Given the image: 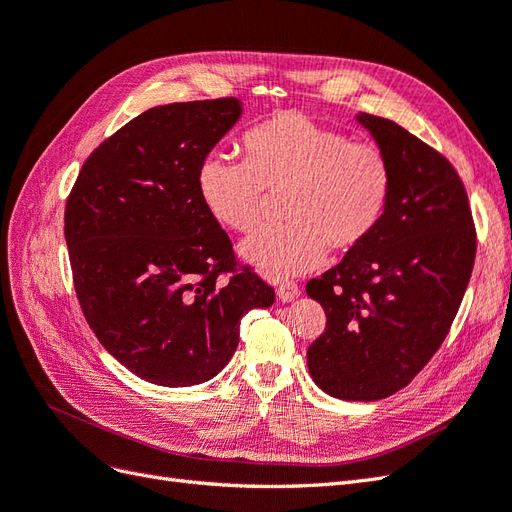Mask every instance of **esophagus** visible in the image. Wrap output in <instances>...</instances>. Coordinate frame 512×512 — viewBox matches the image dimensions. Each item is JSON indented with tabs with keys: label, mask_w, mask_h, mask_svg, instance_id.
<instances>
[{
	"label": "esophagus",
	"mask_w": 512,
	"mask_h": 512,
	"mask_svg": "<svg viewBox=\"0 0 512 512\" xmlns=\"http://www.w3.org/2000/svg\"><path fill=\"white\" fill-rule=\"evenodd\" d=\"M299 294H301V288L294 282H284V284L277 286V297H280L284 303L294 301L299 297Z\"/></svg>",
	"instance_id": "obj_1"
}]
</instances>
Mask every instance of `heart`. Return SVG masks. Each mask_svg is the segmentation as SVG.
Returning a JSON list of instances; mask_svg holds the SVG:
<instances>
[{
	"instance_id": "heart-1",
	"label": "heart",
	"mask_w": 512,
	"mask_h": 512,
	"mask_svg": "<svg viewBox=\"0 0 512 512\" xmlns=\"http://www.w3.org/2000/svg\"><path fill=\"white\" fill-rule=\"evenodd\" d=\"M243 149L245 160L209 151L198 164L196 188L211 218L235 232L258 226L267 192H286V224L241 243L243 260L269 280L316 269L327 245L354 250L384 218L393 175L376 145L352 143L301 113H280L247 130Z\"/></svg>"
}]
</instances>
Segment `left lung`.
Instances as JSON below:
<instances>
[{
	"mask_svg": "<svg viewBox=\"0 0 512 512\" xmlns=\"http://www.w3.org/2000/svg\"><path fill=\"white\" fill-rule=\"evenodd\" d=\"M356 121L391 164V196L371 237L307 282L327 314L307 367L331 397L376 401L404 389L442 346L470 282L476 230L442 153L391 119Z\"/></svg>",
	"mask_w": 512,
	"mask_h": 512,
	"instance_id": "8db88e82",
	"label": "left lung"
}]
</instances>
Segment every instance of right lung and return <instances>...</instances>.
<instances>
[{
  "mask_svg": "<svg viewBox=\"0 0 512 512\" xmlns=\"http://www.w3.org/2000/svg\"><path fill=\"white\" fill-rule=\"evenodd\" d=\"M241 113L237 98L153 106L91 153L68 196L64 232L83 314L100 344L147 382L218 376L241 318L275 301L239 265L196 188L200 160Z\"/></svg>",
  "mask_w": 512,
  "mask_h": 512,
  "instance_id": "right-lung-1",
  "label": "right lung"
}]
</instances>
